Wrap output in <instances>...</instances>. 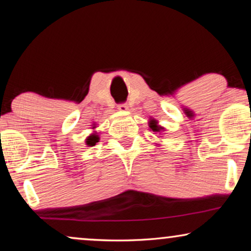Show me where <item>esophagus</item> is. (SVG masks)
Returning a JSON list of instances; mask_svg holds the SVG:
<instances>
[{
  "mask_svg": "<svg viewBox=\"0 0 251 251\" xmlns=\"http://www.w3.org/2000/svg\"><path fill=\"white\" fill-rule=\"evenodd\" d=\"M118 109H119V111H121V112L128 111V105H126V102H121V104L118 105Z\"/></svg>",
  "mask_w": 251,
  "mask_h": 251,
  "instance_id": "34e87169",
  "label": "esophagus"
}]
</instances>
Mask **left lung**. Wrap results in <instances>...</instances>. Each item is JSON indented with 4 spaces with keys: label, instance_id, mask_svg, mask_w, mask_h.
<instances>
[{
    "label": "left lung",
    "instance_id": "8db88e82",
    "mask_svg": "<svg viewBox=\"0 0 251 251\" xmlns=\"http://www.w3.org/2000/svg\"><path fill=\"white\" fill-rule=\"evenodd\" d=\"M151 128H152L153 131H156V132L160 131V128H159V126H157L154 122L151 123Z\"/></svg>",
    "mask_w": 251,
    "mask_h": 251
}]
</instances>
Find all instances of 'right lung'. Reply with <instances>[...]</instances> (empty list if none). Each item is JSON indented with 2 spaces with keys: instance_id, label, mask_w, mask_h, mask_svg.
Masks as SVG:
<instances>
[{
  "instance_id": "obj_1",
  "label": "right lung",
  "mask_w": 251,
  "mask_h": 251,
  "mask_svg": "<svg viewBox=\"0 0 251 251\" xmlns=\"http://www.w3.org/2000/svg\"><path fill=\"white\" fill-rule=\"evenodd\" d=\"M97 142H98V137H96V136H90L87 139V144H88L89 146L96 145V143H97Z\"/></svg>"
}]
</instances>
